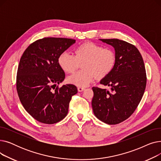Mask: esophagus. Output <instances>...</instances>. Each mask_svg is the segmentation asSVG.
<instances>
[{"mask_svg": "<svg viewBox=\"0 0 161 161\" xmlns=\"http://www.w3.org/2000/svg\"><path fill=\"white\" fill-rule=\"evenodd\" d=\"M78 90L79 92H81V91H83V90H85V88L82 87H78Z\"/></svg>", "mask_w": 161, "mask_h": 161, "instance_id": "34e87169", "label": "esophagus"}]
</instances>
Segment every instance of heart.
I'll return each instance as SVG.
<instances>
[{
  "instance_id": "obj_1",
  "label": "heart",
  "mask_w": 161,
  "mask_h": 161,
  "mask_svg": "<svg viewBox=\"0 0 161 161\" xmlns=\"http://www.w3.org/2000/svg\"><path fill=\"white\" fill-rule=\"evenodd\" d=\"M75 55L63 52L58 57L61 69L67 73H74L83 63V70L68 78V81L84 87L97 78L102 79L110 74L116 63V55L110 47H104L92 42H84L74 50Z\"/></svg>"
}]
</instances>
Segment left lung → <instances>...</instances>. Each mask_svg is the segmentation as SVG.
I'll use <instances>...</instances> for the list:
<instances>
[{"label":"left lung","instance_id":"1","mask_svg":"<svg viewBox=\"0 0 161 161\" xmlns=\"http://www.w3.org/2000/svg\"><path fill=\"white\" fill-rule=\"evenodd\" d=\"M115 48L116 63L112 72L100 81L111 90L93 87L92 108L98 119L119 124L136 110L146 87L143 58L136 46L119 39H101Z\"/></svg>","mask_w":161,"mask_h":161}]
</instances>
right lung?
<instances>
[{
	"mask_svg": "<svg viewBox=\"0 0 161 161\" xmlns=\"http://www.w3.org/2000/svg\"><path fill=\"white\" fill-rule=\"evenodd\" d=\"M75 40L46 37L30 44L20 58L16 89L23 108L33 118L45 124H54L66 116L76 86L59 87L65 74L58 57Z\"/></svg>",
	"mask_w": 161,
	"mask_h": 161,
	"instance_id": "1",
	"label": "right lung"
}]
</instances>
